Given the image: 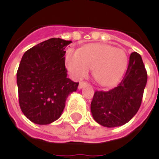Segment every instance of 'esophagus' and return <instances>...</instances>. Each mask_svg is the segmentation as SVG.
<instances>
[{"mask_svg": "<svg viewBox=\"0 0 159 159\" xmlns=\"http://www.w3.org/2000/svg\"><path fill=\"white\" fill-rule=\"evenodd\" d=\"M87 84V82H85V81H83V82H80L79 83V85H78V88L79 89H82L83 86H85Z\"/></svg>", "mask_w": 159, "mask_h": 159, "instance_id": "obj_1", "label": "esophagus"}]
</instances>
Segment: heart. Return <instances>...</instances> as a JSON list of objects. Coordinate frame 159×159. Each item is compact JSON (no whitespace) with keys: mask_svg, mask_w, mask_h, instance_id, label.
Masks as SVG:
<instances>
[{"mask_svg":"<svg viewBox=\"0 0 159 159\" xmlns=\"http://www.w3.org/2000/svg\"><path fill=\"white\" fill-rule=\"evenodd\" d=\"M67 69L75 79L88 76L93 69V76L101 85H111L123 76L128 64V57L123 49L108 45L83 46L78 52L69 50L66 52Z\"/></svg>","mask_w":159,"mask_h":159,"instance_id":"heart-1","label":"heart"}]
</instances>
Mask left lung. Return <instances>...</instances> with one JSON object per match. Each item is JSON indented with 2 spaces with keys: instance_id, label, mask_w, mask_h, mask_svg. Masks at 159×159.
<instances>
[{
  "instance_id": "left-lung-1",
  "label": "left lung",
  "mask_w": 159,
  "mask_h": 159,
  "mask_svg": "<svg viewBox=\"0 0 159 159\" xmlns=\"http://www.w3.org/2000/svg\"><path fill=\"white\" fill-rule=\"evenodd\" d=\"M147 81V70L141 56L132 52L126 72L117 86L108 91L94 92L91 102L93 119L107 128L128 123L141 105Z\"/></svg>"
}]
</instances>
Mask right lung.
<instances>
[{
  "instance_id": "add662e5",
  "label": "right lung",
  "mask_w": 159,
  "mask_h": 159,
  "mask_svg": "<svg viewBox=\"0 0 159 159\" xmlns=\"http://www.w3.org/2000/svg\"><path fill=\"white\" fill-rule=\"evenodd\" d=\"M71 41L51 38L27 50L17 71L19 107L36 124L58 119L78 83L67 78L65 49Z\"/></svg>"
}]
</instances>
